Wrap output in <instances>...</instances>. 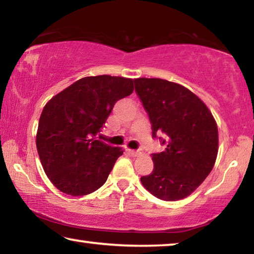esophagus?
I'll return each instance as SVG.
<instances>
[{"mask_svg": "<svg viewBox=\"0 0 254 254\" xmlns=\"http://www.w3.org/2000/svg\"><path fill=\"white\" fill-rule=\"evenodd\" d=\"M128 153H130L133 157H139L142 154V151H141V150H130L128 149Z\"/></svg>", "mask_w": 254, "mask_h": 254, "instance_id": "1", "label": "esophagus"}]
</instances>
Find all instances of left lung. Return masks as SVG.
<instances>
[{"mask_svg": "<svg viewBox=\"0 0 254 254\" xmlns=\"http://www.w3.org/2000/svg\"><path fill=\"white\" fill-rule=\"evenodd\" d=\"M134 85L152 137L166 135L159 137L166 149L152 153L153 170L141 183L159 199H183L213 169L218 150L216 122L207 106L182 85L160 78H137Z\"/></svg>", "mask_w": 254, "mask_h": 254, "instance_id": "left-lung-1", "label": "left lung"}]
</instances>
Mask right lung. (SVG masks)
I'll list each match as a JSON object with an SVG mask.
<instances>
[{
  "label": "right lung",
  "instance_id": "right-lung-1",
  "mask_svg": "<svg viewBox=\"0 0 254 254\" xmlns=\"http://www.w3.org/2000/svg\"><path fill=\"white\" fill-rule=\"evenodd\" d=\"M133 83L109 75L84 77L47 103L36 143L42 168L60 191L84 196L105 184L123 150L95 136L115 103L131 95Z\"/></svg>",
  "mask_w": 254,
  "mask_h": 254
}]
</instances>
